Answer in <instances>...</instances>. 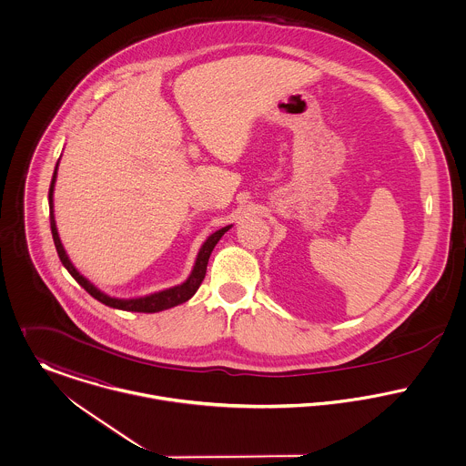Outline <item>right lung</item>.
I'll use <instances>...</instances> for the list:
<instances>
[{
  "instance_id": "1",
  "label": "right lung",
  "mask_w": 466,
  "mask_h": 466,
  "mask_svg": "<svg viewBox=\"0 0 466 466\" xmlns=\"http://www.w3.org/2000/svg\"><path fill=\"white\" fill-rule=\"evenodd\" d=\"M56 174H57V168L54 172V177H52V185H50V192H48V202H50V228H52V237H54V242H56V249H57V255L63 262V266L66 267L67 272L80 283V287L86 289L87 294H91L95 299H98L100 303L107 305V307H113V309H120V310H127V312H143V314H152V312H161V310H167V309H172L176 305H181L185 301H188L200 287L204 276H206V267H208V260H209V255L213 251V248L217 246V242L220 240V237L231 228V226H226L218 231H215L206 242L204 246L200 248L199 257H198V262L194 266V270L190 274V278L183 283V285H177V287H172V289H167V290H161V292H156V294H150V296H145V298H136V299H116V298H111L104 292H100L95 285H91L75 267L69 262L67 258L66 251L61 244V238H59V233H57V228H56V218H54V185H56Z\"/></svg>"
}]
</instances>
